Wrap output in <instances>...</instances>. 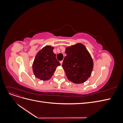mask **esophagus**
Instances as JSON below:
<instances>
[{
    "mask_svg": "<svg viewBox=\"0 0 123 123\" xmlns=\"http://www.w3.org/2000/svg\"><path fill=\"white\" fill-rule=\"evenodd\" d=\"M62 62H63V61H60V63H61V65H62Z\"/></svg>",
    "mask_w": 123,
    "mask_h": 123,
    "instance_id": "34e87169",
    "label": "esophagus"
}]
</instances>
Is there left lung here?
I'll return each mask as SVG.
<instances>
[{"mask_svg":"<svg viewBox=\"0 0 123 123\" xmlns=\"http://www.w3.org/2000/svg\"><path fill=\"white\" fill-rule=\"evenodd\" d=\"M62 67L68 79L75 84L83 83L90 77L93 62L83 44L79 43L66 48Z\"/></svg>","mask_w":123,"mask_h":123,"instance_id":"1","label":"left lung"}]
</instances>
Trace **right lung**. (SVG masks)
<instances>
[{
    "label": "right lung",
    "mask_w": 123,
    "mask_h": 123,
    "mask_svg": "<svg viewBox=\"0 0 123 123\" xmlns=\"http://www.w3.org/2000/svg\"><path fill=\"white\" fill-rule=\"evenodd\" d=\"M53 47L46 46L39 51L32 65L34 75L42 80L50 79L57 66L61 65L53 53Z\"/></svg>",
    "instance_id": "obj_1"
}]
</instances>
